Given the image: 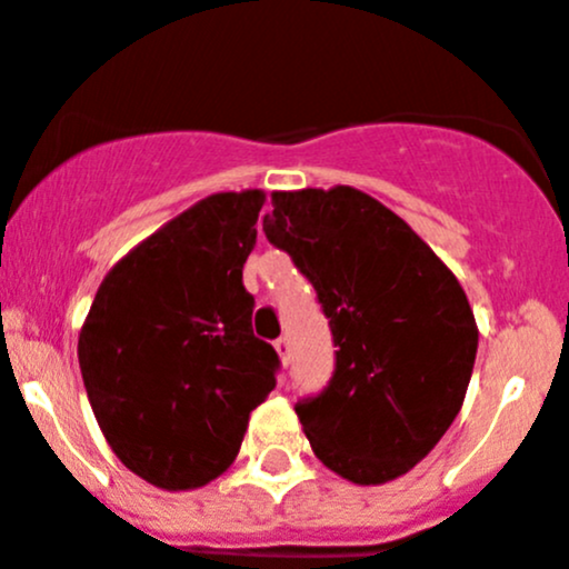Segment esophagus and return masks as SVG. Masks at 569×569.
I'll return each mask as SVG.
<instances>
[{
  "label": "esophagus",
  "mask_w": 569,
  "mask_h": 569,
  "mask_svg": "<svg viewBox=\"0 0 569 569\" xmlns=\"http://www.w3.org/2000/svg\"><path fill=\"white\" fill-rule=\"evenodd\" d=\"M274 350H278L280 361H283V363H289V356H291V345H289V339H286V336H280V339L274 341Z\"/></svg>",
  "instance_id": "obj_1"
}]
</instances>
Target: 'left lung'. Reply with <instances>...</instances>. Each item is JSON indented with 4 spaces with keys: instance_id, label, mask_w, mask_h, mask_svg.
Instances as JSON below:
<instances>
[{
    "instance_id": "left-lung-1",
    "label": "left lung",
    "mask_w": 569,
    "mask_h": 569,
    "mask_svg": "<svg viewBox=\"0 0 569 569\" xmlns=\"http://www.w3.org/2000/svg\"><path fill=\"white\" fill-rule=\"evenodd\" d=\"M269 244L317 291L336 347L319 395L297 400L313 453L352 483H386L437 448L478 350L465 289L397 213L350 186L274 191Z\"/></svg>"
}]
</instances>
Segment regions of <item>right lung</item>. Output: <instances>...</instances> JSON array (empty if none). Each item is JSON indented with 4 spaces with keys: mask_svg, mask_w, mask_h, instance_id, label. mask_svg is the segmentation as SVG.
<instances>
[{
    "mask_svg": "<svg viewBox=\"0 0 569 569\" xmlns=\"http://www.w3.org/2000/svg\"><path fill=\"white\" fill-rule=\"evenodd\" d=\"M261 191L213 194L127 252L99 286L77 358L121 465L161 489H197L239 456L280 358L252 333L241 269Z\"/></svg>",
    "mask_w": 569,
    "mask_h": 569,
    "instance_id": "1",
    "label": "right lung"
}]
</instances>
